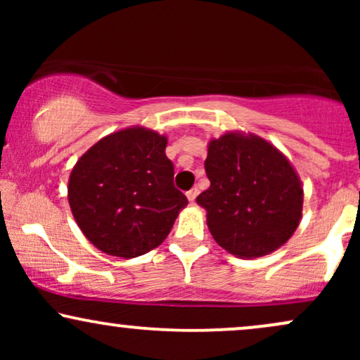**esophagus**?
<instances>
[{
    "mask_svg": "<svg viewBox=\"0 0 360 360\" xmlns=\"http://www.w3.org/2000/svg\"><path fill=\"white\" fill-rule=\"evenodd\" d=\"M186 196H188V200H189V201H191V203H193V201H194V200H196V196H198V189H196V188L189 189V191H188V193H186Z\"/></svg>",
    "mask_w": 360,
    "mask_h": 360,
    "instance_id": "obj_1",
    "label": "esophagus"
}]
</instances>
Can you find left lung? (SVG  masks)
<instances>
[{
    "label": "left lung",
    "mask_w": 360,
    "mask_h": 360,
    "mask_svg": "<svg viewBox=\"0 0 360 360\" xmlns=\"http://www.w3.org/2000/svg\"><path fill=\"white\" fill-rule=\"evenodd\" d=\"M210 188L196 198L214 242L255 259L284 245L298 229L303 186L288 157L259 135L226 131L208 143Z\"/></svg>",
    "instance_id": "left-lung-1"
}]
</instances>
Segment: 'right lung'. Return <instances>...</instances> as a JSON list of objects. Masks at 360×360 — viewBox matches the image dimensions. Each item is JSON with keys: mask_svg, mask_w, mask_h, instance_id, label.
Masks as SVG:
<instances>
[{"mask_svg": "<svg viewBox=\"0 0 360 360\" xmlns=\"http://www.w3.org/2000/svg\"><path fill=\"white\" fill-rule=\"evenodd\" d=\"M167 137L128 127L98 140L69 176L74 220L96 249L115 257L147 254L166 240L188 198L174 188Z\"/></svg>", "mask_w": 360, "mask_h": 360, "instance_id": "right-lung-1", "label": "right lung"}]
</instances>
